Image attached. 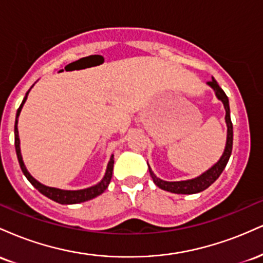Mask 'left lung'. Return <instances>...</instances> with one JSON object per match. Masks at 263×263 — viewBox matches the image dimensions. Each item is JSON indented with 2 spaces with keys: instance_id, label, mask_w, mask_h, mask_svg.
I'll use <instances>...</instances> for the list:
<instances>
[{
  "instance_id": "1",
  "label": "left lung",
  "mask_w": 263,
  "mask_h": 263,
  "mask_svg": "<svg viewBox=\"0 0 263 263\" xmlns=\"http://www.w3.org/2000/svg\"><path fill=\"white\" fill-rule=\"evenodd\" d=\"M208 84L215 90L216 96L224 102V106L226 110V123H228V141H226V147L224 151V155L221 156V158L219 159V162L216 163L214 167H211L209 171H206L205 173L201 174L200 177L195 178V179H190V180H183V182H165V180L159 179L157 178L151 168L149 173L152 176L153 182L157 186L163 190H167V192L171 193H176V194H195V193L203 192L206 188L215 182L216 179L220 177V174L222 173V171L225 170L226 164H228L229 158L231 156V151H232V122H231V117H230V107H229V99L226 96V93L224 92V90L219 86V84L216 83L215 80L208 81Z\"/></svg>"
}]
</instances>
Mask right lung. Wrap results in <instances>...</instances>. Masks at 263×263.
<instances>
[{"instance_id": "add662e5", "label": "right lung", "mask_w": 263, "mask_h": 263, "mask_svg": "<svg viewBox=\"0 0 263 263\" xmlns=\"http://www.w3.org/2000/svg\"><path fill=\"white\" fill-rule=\"evenodd\" d=\"M29 90L26 92L25 99H23L22 104L21 106L18 107L17 110V115H16V122H14V146H16V153H17V158L18 162H20L21 170H22L23 174H25L27 179L31 182V184L34 186L38 192H41L42 194L45 195L47 198L52 199V200L57 201L59 204H78V203H83V201H87L90 199H93L98 195L102 194L107 188V185L110 184L111 178H112V171H114V156L111 157L110 162L107 164V170H106V174L105 177L102 178V180L96 185L91 186V188L87 189H83V190H62V189H57V188H50V186H45L43 184H41L39 182L33 178L31 174L28 173V171L26 170L25 163L22 161V156H21V149H20V137H18V128H17V122H18V116H20L21 110H22L23 104H25L27 95H28Z\"/></svg>"}]
</instances>
